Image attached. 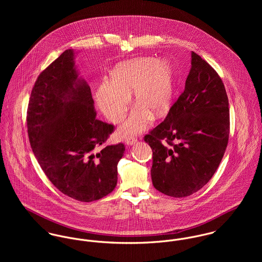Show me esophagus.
I'll list each match as a JSON object with an SVG mask.
<instances>
[{
	"label": "esophagus",
	"mask_w": 262,
	"mask_h": 262,
	"mask_svg": "<svg viewBox=\"0 0 262 262\" xmlns=\"http://www.w3.org/2000/svg\"><path fill=\"white\" fill-rule=\"evenodd\" d=\"M137 142V139L135 138V137H133V136H128L127 138H126V140H125V143L127 144V145H133V144H135Z\"/></svg>",
	"instance_id": "esophagus-1"
}]
</instances>
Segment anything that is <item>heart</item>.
I'll return each instance as SVG.
<instances>
[{
	"label": "heart",
	"instance_id": "heart-1",
	"mask_svg": "<svg viewBox=\"0 0 262 262\" xmlns=\"http://www.w3.org/2000/svg\"><path fill=\"white\" fill-rule=\"evenodd\" d=\"M174 72L165 60L141 57L119 63L111 75V82H104L97 92V103L112 123L121 122L131 102L138 104L120 128L123 136L138 134L149 124L151 113L159 117L171 106Z\"/></svg>",
	"mask_w": 262,
	"mask_h": 262
}]
</instances>
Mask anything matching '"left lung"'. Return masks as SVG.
Here are the masks:
<instances>
[{"instance_id": "obj_1", "label": "left lung", "mask_w": 262, "mask_h": 262, "mask_svg": "<svg viewBox=\"0 0 262 262\" xmlns=\"http://www.w3.org/2000/svg\"><path fill=\"white\" fill-rule=\"evenodd\" d=\"M229 121L221 77L192 51L185 91L166 118L144 136L153 152V187L174 198L190 195L204 187L224 156Z\"/></svg>"}]
</instances>
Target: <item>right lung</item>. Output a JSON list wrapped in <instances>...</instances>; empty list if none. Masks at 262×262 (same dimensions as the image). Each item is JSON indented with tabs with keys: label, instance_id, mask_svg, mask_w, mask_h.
Masks as SVG:
<instances>
[{
	"label": "right lung",
	"instance_id": "1",
	"mask_svg": "<svg viewBox=\"0 0 262 262\" xmlns=\"http://www.w3.org/2000/svg\"><path fill=\"white\" fill-rule=\"evenodd\" d=\"M74 58L68 49L38 76L27 110L28 136L53 186L75 200L93 202L116 187L125 146L104 145L114 126L96 118L91 88L78 77Z\"/></svg>",
	"mask_w": 262,
	"mask_h": 262
}]
</instances>
